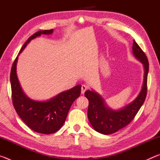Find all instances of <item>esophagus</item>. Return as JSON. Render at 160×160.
Wrapping results in <instances>:
<instances>
[{
	"label": "esophagus",
	"mask_w": 160,
	"mask_h": 160,
	"mask_svg": "<svg viewBox=\"0 0 160 160\" xmlns=\"http://www.w3.org/2000/svg\"><path fill=\"white\" fill-rule=\"evenodd\" d=\"M87 89H88V87H87L85 85H82V87H81V93L82 94L85 93V92L87 90Z\"/></svg>",
	"instance_id": "1"
}]
</instances>
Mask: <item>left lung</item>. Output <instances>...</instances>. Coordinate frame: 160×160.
<instances>
[{
  "mask_svg": "<svg viewBox=\"0 0 160 160\" xmlns=\"http://www.w3.org/2000/svg\"><path fill=\"white\" fill-rule=\"evenodd\" d=\"M132 53L143 65L144 77L141 90L133 101L119 109H113L107 105L104 99L93 90H87L85 96L89 100L88 116L96 131L104 135L114 133L128 125L134 118L145 102L147 94V80L149 63L145 53L133 40Z\"/></svg>",
  "mask_w": 160,
  "mask_h": 160,
  "instance_id": "left-lung-1",
  "label": "left lung"
}]
</instances>
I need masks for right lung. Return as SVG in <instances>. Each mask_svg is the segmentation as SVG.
<instances>
[{
	"mask_svg": "<svg viewBox=\"0 0 160 160\" xmlns=\"http://www.w3.org/2000/svg\"><path fill=\"white\" fill-rule=\"evenodd\" d=\"M53 32V29L41 30L32 35L21 48L10 72L12 99L16 112L29 128L43 134L53 133L61 128L72 104L81 93V85H78L50 99L37 101L28 97L22 89L17 75L18 56L32 39L42 34L49 35Z\"/></svg>",
	"mask_w": 160,
	"mask_h": 160,
	"instance_id": "1",
	"label": "right lung"
}]
</instances>
